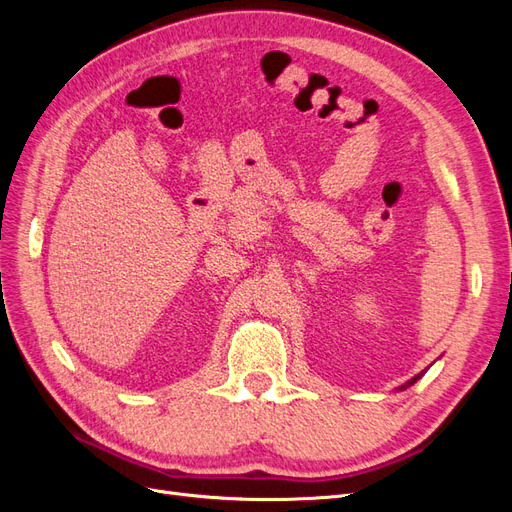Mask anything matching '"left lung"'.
I'll return each instance as SVG.
<instances>
[{"mask_svg":"<svg viewBox=\"0 0 512 512\" xmlns=\"http://www.w3.org/2000/svg\"><path fill=\"white\" fill-rule=\"evenodd\" d=\"M423 374H425V371H421V374H416V376H414V378H410L408 382H404V384H401V386H397V391H406V389H408V386H412V384H414V382H416L418 378H421Z\"/></svg>","mask_w":512,"mask_h":512,"instance_id":"left-lung-1","label":"left lung"}]
</instances>
